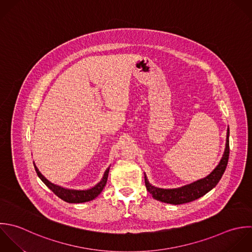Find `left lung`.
Instances as JSON below:
<instances>
[{
  "label": "left lung",
  "mask_w": 252,
  "mask_h": 252,
  "mask_svg": "<svg viewBox=\"0 0 252 252\" xmlns=\"http://www.w3.org/2000/svg\"><path fill=\"white\" fill-rule=\"evenodd\" d=\"M229 136H230V129H227V139H226V147L222 159L220 160L217 167L205 178L200 179L194 183L189 185L184 186L178 189H160L152 186L146 175L144 174L145 186L147 190L152 194L153 198L165 203L179 205L188 202H191L195 199L200 198L201 196L205 195L211 189H213L219 181L221 180L229 160L230 155V146H229Z\"/></svg>",
  "instance_id": "obj_1"
}]
</instances>
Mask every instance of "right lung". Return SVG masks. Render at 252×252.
Here are the masks:
<instances>
[{
	"mask_svg": "<svg viewBox=\"0 0 252 252\" xmlns=\"http://www.w3.org/2000/svg\"><path fill=\"white\" fill-rule=\"evenodd\" d=\"M34 164V168L35 171L38 175V177L40 178V180L61 199H63L65 202L68 203H83V202H87L90 200H93L94 198H96L103 190V189L105 188L106 184H107V180H108V175H109V171H110V167L107 168V170L105 171L103 178L101 179V181L95 185L93 188L89 189H85V190H78V189H65L63 188L61 186L55 185L53 183H51L50 181H48L42 174L41 172L38 170V168L36 167L35 163Z\"/></svg>",
	"mask_w": 252,
	"mask_h": 252,
	"instance_id": "1",
	"label": "right lung"
}]
</instances>
